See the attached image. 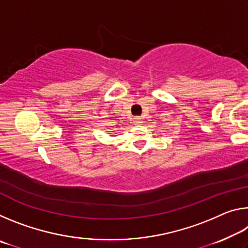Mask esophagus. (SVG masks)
I'll use <instances>...</instances> for the list:
<instances>
[{
    "instance_id": "esophagus-1",
    "label": "esophagus",
    "mask_w": 248,
    "mask_h": 248,
    "mask_svg": "<svg viewBox=\"0 0 248 248\" xmlns=\"http://www.w3.org/2000/svg\"><path fill=\"white\" fill-rule=\"evenodd\" d=\"M133 124H141V118H140V117H136V118L133 119Z\"/></svg>"
}]
</instances>
